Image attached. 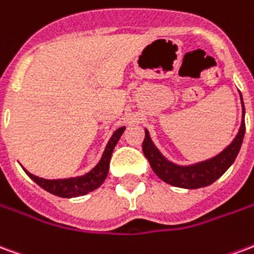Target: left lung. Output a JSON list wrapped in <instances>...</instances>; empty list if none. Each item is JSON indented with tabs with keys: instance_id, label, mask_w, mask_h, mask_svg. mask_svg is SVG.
Returning <instances> with one entry per match:
<instances>
[{
	"instance_id": "8db88e82",
	"label": "left lung",
	"mask_w": 254,
	"mask_h": 254,
	"mask_svg": "<svg viewBox=\"0 0 254 254\" xmlns=\"http://www.w3.org/2000/svg\"><path fill=\"white\" fill-rule=\"evenodd\" d=\"M242 109H244L245 117L244 102H242ZM245 129L246 127H245L244 118L238 134L235 136V139L232 140L231 144L228 145L224 151H221L214 158H210V159L199 162V164L191 165V166H179V165L172 164L168 159H165L162 154L155 148V145L152 144L150 134L147 130H145V137L143 141V152L151 165L154 173L159 179H162L165 183L172 184L175 187H182V189H201V187H206L209 184L216 182L231 166L241 150V145L244 141Z\"/></svg>"
}]
</instances>
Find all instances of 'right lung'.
Returning a JSON list of instances; mask_svg holds the SVG:
<instances>
[{"label": "right lung", "mask_w": 254, "mask_h": 254, "mask_svg": "<svg viewBox=\"0 0 254 254\" xmlns=\"http://www.w3.org/2000/svg\"><path fill=\"white\" fill-rule=\"evenodd\" d=\"M124 130H125V127H122L113 133L109 144H107L106 150L103 152L100 162L84 176L72 177V179H59V180H47V179H41V177H37L34 175H31V173H28L27 170H26V173L40 187L47 190L48 192L62 196V198H72V196L88 194L90 191L96 190L97 187H100L103 182L106 180L107 173H109L110 159H111V155H113V150H114L115 144L118 143V140L121 137Z\"/></svg>", "instance_id": "1"}]
</instances>
